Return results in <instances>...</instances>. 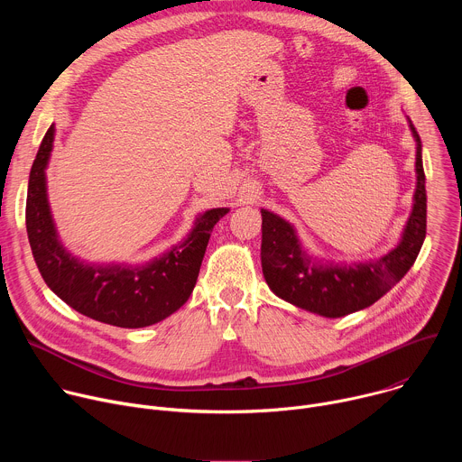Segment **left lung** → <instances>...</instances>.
Returning a JSON list of instances; mask_svg holds the SVG:
<instances>
[{"instance_id":"obj_1","label":"left lung","mask_w":462,"mask_h":462,"mask_svg":"<svg viewBox=\"0 0 462 462\" xmlns=\"http://www.w3.org/2000/svg\"><path fill=\"white\" fill-rule=\"evenodd\" d=\"M417 188L413 210L401 243L385 255L365 263H327L301 248L291 223L261 210V267L271 291L282 300L325 318H342L362 310L397 285L420 252L426 237V175L422 144L415 125Z\"/></svg>"}]
</instances>
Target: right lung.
Returning <instances> with one entry per match:
<instances>
[{"mask_svg": "<svg viewBox=\"0 0 462 462\" xmlns=\"http://www.w3.org/2000/svg\"><path fill=\"white\" fill-rule=\"evenodd\" d=\"M52 141L54 125L47 129L32 162L25 207L31 250L47 287L80 314L115 327H148L173 314L189 298L210 234L228 208H212L197 217L180 245L146 265L80 261L58 241L49 210L45 168Z\"/></svg>", "mask_w": 462, "mask_h": 462, "instance_id": "1", "label": "right lung"}]
</instances>
